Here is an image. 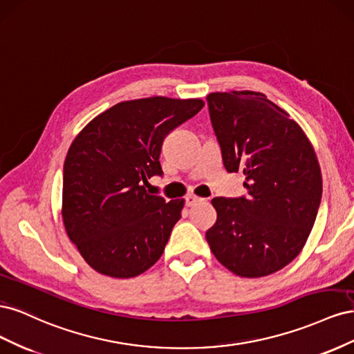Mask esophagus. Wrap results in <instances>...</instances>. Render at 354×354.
I'll use <instances>...</instances> for the list:
<instances>
[{"instance_id": "esophagus-1", "label": "esophagus", "mask_w": 354, "mask_h": 354, "mask_svg": "<svg viewBox=\"0 0 354 354\" xmlns=\"http://www.w3.org/2000/svg\"><path fill=\"white\" fill-rule=\"evenodd\" d=\"M202 201H203L202 198H198V196H195V195H187V196H186V207H194L195 203L202 202Z\"/></svg>"}]
</instances>
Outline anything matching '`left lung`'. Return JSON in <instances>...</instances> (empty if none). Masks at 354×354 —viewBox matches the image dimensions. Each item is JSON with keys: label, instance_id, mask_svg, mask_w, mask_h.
<instances>
[{"label": "left lung", "instance_id": "obj_1", "mask_svg": "<svg viewBox=\"0 0 354 354\" xmlns=\"http://www.w3.org/2000/svg\"><path fill=\"white\" fill-rule=\"evenodd\" d=\"M207 102L223 165L242 171L246 189L245 196L212 199L217 221L207 242L234 274H272L295 259L312 232L322 199L316 153L263 93H211Z\"/></svg>", "mask_w": 354, "mask_h": 354}]
</instances>
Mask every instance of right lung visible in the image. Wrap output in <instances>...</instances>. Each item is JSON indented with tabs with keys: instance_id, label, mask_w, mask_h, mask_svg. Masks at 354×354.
<instances>
[{
	"instance_id": "right-lung-1",
	"label": "right lung",
	"mask_w": 354,
	"mask_h": 354,
	"mask_svg": "<svg viewBox=\"0 0 354 354\" xmlns=\"http://www.w3.org/2000/svg\"><path fill=\"white\" fill-rule=\"evenodd\" d=\"M203 104L168 97L121 102L95 116L71 145L62 217L69 239L95 272L127 279L162 255L185 201L168 202L145 185L164 174V138Z\"/></svg>"
}]
</instances>
